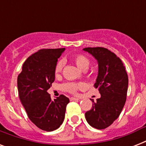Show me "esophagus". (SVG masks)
I'll use <instances>...</instances> for the list:
<instances>
[{
  "label": "esophagus",
  "instance_id": "1",
  "mask_svg": "<svg viewBox=\"0 0 146 146\" xmlns=\"http://www.w3.org/2000/svg\"><path fill=\"white\" fill-rule=\"evenodd\" d=\"M78 100H80L79 98L76 97H71L70 98V101H78Z\"/></svg>",
  "mask_w": 146,
  "mask_h": 146
}]
</instances>
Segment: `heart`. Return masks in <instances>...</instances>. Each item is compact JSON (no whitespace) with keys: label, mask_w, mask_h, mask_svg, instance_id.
<instances>
[{"label":"heart","mask_w":146,"mask_h":146,"mask_svg":"<svg viewBox=\"0 0 146 146\" xmlns=\"http://www.w3.org/2000/svg\"><path fill=\"white\" fill-rule=\"evenodd\" d=\"M73 60L77 65V66L82 70H86L87 69L89 68V65H90V60L89 58H87L86 56L82 54H76V56L73 57ZM63 61L60 60L57 63L56 66L54 68V73L56 75H58L60 72H61L62 69H63ZM82 86V83H74V82H68L66 83L63 86V88L65 91L68 92L70 93H76L78 91V89H80Z\"/></svg>","instance_id":"heart-1"}]
</instances>
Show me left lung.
Masks as SVG:
<instances>
[{
  "label": "left lung",
  "mask_w": 146,
  "mask_h": 146,
  "mask_svg": "<svg viewBox=\"0 0 146 146\" xmlns=\"http://www.w3.org/2000/svg\"><path fill=\"white\" fill-rule=\"evenodd\" d=\"M98 64V75L94 85L101 98L86 112L89 124L98 129H105L117 119L127 100L128 76L122 60L111 50L102 47L86 48ZM92 101V99H91Z\"/></svg>",
  "instance_id": "obj_1"
}]
</instances>
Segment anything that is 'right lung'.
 I'll return each instance as SVG.
<instances>
[{"instance_id": "1", "label": "right lung", "mask_w": 146, "mask_h": 146, "mask_svg": "<svg viewBox=\"0 0 146 146\" xmlns=\"http://www.w3.org/2000/svg\"><path fill=\"white\" fill-rule=\"evenodd\" d=\"M64 50L41 49L34 53L24 62L17 78L19 99L29 120L44 131L59 128L70 102L64 95L52 101L47 92L54 81L55 66Z\"/></svg>"}]
</instances>
